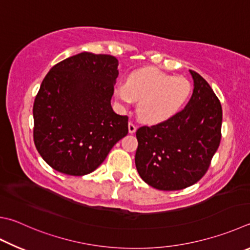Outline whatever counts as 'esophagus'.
Masks as SVG:
<instances>
[{
    "label": "esophagus",
    "mask_w": 250,
    "mask_h": 250,
    "mask_svg": "<svg viewBox=\"0 0 250 250\" xmlns=\"http://www.w3.org/2000/svg\"><path fill=\"white\" fill-rule=\"evenodd\" d=\"M137 131V125H135L133 122H129V133H134Z\"/></svg>",
    "instance_id": "34e87169"
}]
</instances>
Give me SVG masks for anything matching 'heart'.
<instances>
[{
    "mask_svg": "<svg viewBox=\"0 0 250 250\" xmlns=\"http://www.w3.org/2000/svg\"><path fill=\"white\" fill-rule=\"evenodd\" d=\"M115 97L129 107L139 101V116L148 124H161L184 109L192 93L190 81L172 76L155 67H141L131 72L125 84L115 86Z\"/></svg>",
    "mask_w": 250,
    "mask_h": 250,
    "instance_id": "obj_1",
    "label": "heart"
}]
</instances>
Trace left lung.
Instances as JSON below:
<instances>
[{
    "label": "left lung",
    "mask_w": 250,
    "mask_h": 250,
    "mask_svg": "<svg viewBox=\"0 0 250 250\" xmlns=\"http://www.w3.org/2000/svg\"><path fill=\"white\" fill-rule=\"evenodd\" d=\"M194 88L174 118L137 130L135 166L153 188L165 191L192 186L206 175L221 142L222 106L211 86L190 70Z\"/></svg>",
    "instance_id": "8db88e82"
}]
</instances>
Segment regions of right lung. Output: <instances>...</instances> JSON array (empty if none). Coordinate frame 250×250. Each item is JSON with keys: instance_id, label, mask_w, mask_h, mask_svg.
Returning a JSON list of instances; mask_svg holds the SVG:
<instances>
[{"instance_id": "1", "label": "right lung", "mask_w": 250, "mask_h": 250, "mask_svg": "<svg viewBox=\"0 0 250 250\" xmlns=\"http://www.w3.org/2000/svg\"><path fill=\"white\" fill-rule=\"evenodd\" d=\"M118 60L82 52L57 63L36 95L34 142L53 169L71 176L94 171L128 134V116L113 111Z\"/></svg>"}]
</instances>
